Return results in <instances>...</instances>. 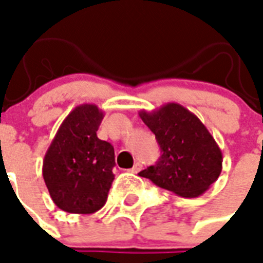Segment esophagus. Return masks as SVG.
I'll return each mask as SVG.
<instances>
[{"instance_id":"obj_1","label":"esophagus","mask_w":263,"mask_h":263,"mask_svg":"<svg viewBox=\"0 0 263 263\" xmlns=\"http://www.w3.org/2000/svg\"><path fill=\"white\" fill-rule=\"evenodd\" d=\"M141 164H139V163H135V164H134V167H132V168H129V173H132V174H137V173H139V171H141Z\"/></svg>"}]
</instances>
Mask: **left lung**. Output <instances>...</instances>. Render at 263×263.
Returning <instances> with one entry per match:
<instances>
[{
  "label": "left lung",
  "mask_w": 263,
  "mask_h": 263,
  "mask_svg": "<svg viewBox=\"0 0 263 263\" xmlns=\"http://www.w3.org/2000/svg\"><path fill=\"white\" fill-rule=\"evenodd\" d=\"M139 117L156 135L161 156L139 176L182 198L208 191L221 173L223 156L215 138L198 117L178 103H167Z\"/></svg>",
  "instance_id": "left-lung-1"
}]
</instances>
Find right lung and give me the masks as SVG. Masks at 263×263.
Listing matches in <instances>:
<instances>
[{
    "label": "right lung",
    "instance_id": "add662e5",
    "mask_svg": "<svg viewBox=\"0 0 263 263\" xmlns=\"http://www.w3.org/2000/svg\"><path fill=\"white\" fill-rule=\"evenodd\" d=\"M104 112L96 104L75 107L62 121L43 160V178L52 202L68 213L102 209L116 166L111 143L97 138Z\"/></svg>",
    "mask_w": 263,
    "mask_h": 263
}]
</instances>
